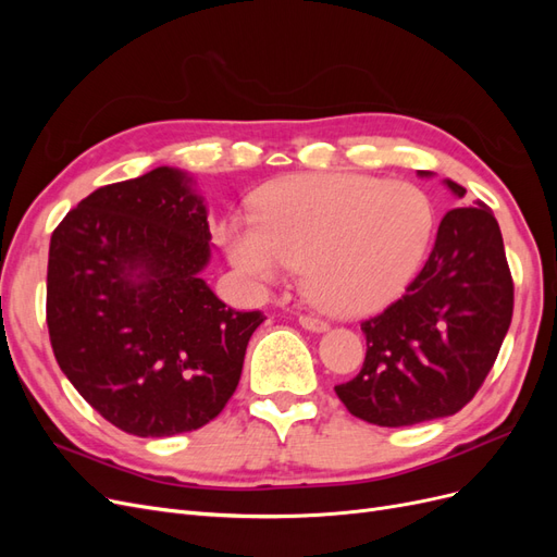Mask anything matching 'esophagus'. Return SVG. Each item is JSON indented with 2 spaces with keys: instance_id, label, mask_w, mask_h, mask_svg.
I'll return each mask as SVG.
<instances>
[{
  "instance_id": "obj_1",
  "label": "esophagus",
  "mask_w": 557,
  "mask_h": 557,
  "mask_svg": "<svg viewBox=\"0 0 557 557\" xmlns=\"http://www.w3.org/2000/svg\"><path fill=\"white\" fill-rule=\"evenodd\" d=\"M299 325L309 332H325L327 323L315 315H299Z\"/></svg>"
}]
</instances>
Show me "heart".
Instances as JSON below:
<instances>
[{"mask_svg":"<svg viewBox=\"0 0 557 557\" xmlns=\"http://www.w3.org/2000/svg\"><path fill=\"white\" fill-rule=\"evenodd\" d=\"M432 227L430 199L413 183L323 172L269 185L256 197V215L225 218L221 239L250 283H281L305 264L320 309L364 315L407 290Z\"/></svg>","mask_w":557,"mask_h":557,"instance_id":"obj_1","label":"heart"}]
</instances>
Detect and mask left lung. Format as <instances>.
<instances>
[{
	"label": "left lung",
	"mask_w": 557,
	"mask_h": 557,
	"mask_svg": "<svg viewBox=\"0 0 557 557\" xmlns=\"http://www.w3.org/2000/svg\"><path fill=\"white\" fill-rule=\"evenodd\" d=\"M444 185L460 199L467 193L450 178ZM511 313L513 281L493 211L483 201L450 209L407 295L362 323L360 374L334 391L352 416L381 428L458 413L493 369Z\"/></svg>",
	"instance_id": "left-lung-1"
}]
</instances>
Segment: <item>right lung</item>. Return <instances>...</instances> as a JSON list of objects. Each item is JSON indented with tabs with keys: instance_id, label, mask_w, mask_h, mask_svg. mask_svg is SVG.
<instances>
[{
	"instance_id": "1",
	"label": "right lung",
	"mask_w": 557,
	"mask_h": 557,
	"mask_svg": "<svg viewBox=\"0 0 557 557\" xmlns=\"http://www.w3.org/2000/svg\"><path fill=\"white\" fill-rule=\"evenodd\" d=\"M195 178L158 166L78 201L50 237L46 323L64 376L137 436L199 430L237 391L260 311L201 278L211 260Z\"/></svg>"
}]
</instances>
